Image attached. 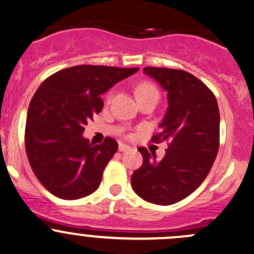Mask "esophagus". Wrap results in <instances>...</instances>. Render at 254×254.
I'll return each mask as SVG.
<instances>
[{"label":"esophagus","instance_id":"obj_1","mask_svg":"<svg viewBox=\"0 0 254 254\" xmlns=\"http://www.w3.org/2000/svg\"><path fill=\"white\" fill-rule=\"evenodd\" d=\"M130 149H131V147L127 146V144H125V143L119 144V152H129Z\"/></svg>","mask_w":254,"mask_h":254}]
</instances>
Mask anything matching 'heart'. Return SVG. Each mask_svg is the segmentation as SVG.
Instances as JSON below:
<instances>
[{
  "label": "heart",
  "mask_w": 254,
  "mask_h": 254,
  "mask_svg": "<svg viewBox=\"0 0 254 254\" xmlns=\"http://www.w3.org/2000/svg\"><path fill=\"white\" fill-rule=\"evenodd\" d=\"M147 93H158V91L154 86L152 84H148V83H143V84L138 85L137 89H136V94H137V96L142 95V94H147Z\"/></svg>",
  "instance_id": "b5f03b06"
}]
</instances>
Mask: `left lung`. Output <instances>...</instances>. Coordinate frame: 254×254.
I'll return each instance as SVG.
<instances>
[{
    "mask_svg": "<svg viewBox=\"0 0 254 254\" xmlns=\"http://www.w3.org/2000/svg\"><path fill=\"white\" fill-rule=\"evenodd\" d=\"M168 93V110L152 141L169 140L163 159L138 148L143 163L131 176L133 191L146 201L172 205L191 194L212 168L219 147V110L213 93L182 69L144 67Z\"/></svg>",
    "mask_w": 254,
    "mask_h": 254,
    "instance_id": "1",
    "label": "left lung"
}]
</instances>
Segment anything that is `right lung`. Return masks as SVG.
<instances>
[{
    "label": "right lung",
    "mask_w": 254,
    "mask_h": 254,
    "mask_svg": "<svg viewBox=\"0 0 254 254\" xmlns=\"http://www.w3.org/2000/svg\"><path fill=\"white\" fill-rule=\"evenodd\" d=\"M138 68L79 65L47 78L30 102L25 147L33 174L47 190L64 200L94 193L118 150L106 137L94 144L84 125L104 107L101 95Z\"/></svg>",
    "instance_id": "add662e5"
}]
</instances>
